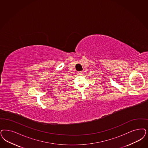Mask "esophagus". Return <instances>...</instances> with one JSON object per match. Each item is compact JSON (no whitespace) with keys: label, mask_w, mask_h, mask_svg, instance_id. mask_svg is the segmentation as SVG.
I'll use <instances>...</instances> for the list:
<instances>
[{"label":"esophagus","mask_w":148,"mask_h":148,"mask_svg":"<svg viewBox=\"0 0 148 148\" xmlns=\"http://www.w3.org/2000/svg\"><path fill=\"white\" fill-rule=\"evenodd\" d=\"M77 75H82V71H78V72H77Z\"/></svg>","instance_id":"obj_1"}]
</instances>
